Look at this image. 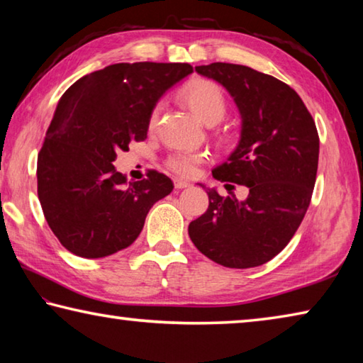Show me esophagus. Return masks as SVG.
<instances>
[{"label": "esophagus", "mask_w": 363, "mask_h": 363, "mask_svg": "<svg viewBox=\"0 0 363 363\" xmlns=\"http://www.w3.org/2000/svg\"><path fill=\"white\" fill-rule=\"evenodd\" d=\"M190 186V182L186 179H181V177H176L174 179V187L176 189H186Z\"/></svg>", "instance_id": "esophagus-1"}]
</instances>
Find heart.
Masks as SVG:
<instances>
[{
	"instance_id": "1",
	"label": "heart",
	"mask_w": 363,
	"mask_h": 363,
	"mask_svg": "<svg viewBox=\"0 0 363 363\" xmlns=\"http://www.w3.org/2000/svg\"><path fill=\"white\" fill-rule=\"evenodd\" d=\"M184 102L187 104L189 108L195 113L196 118L208 126L218 125L227 113V99L223 89L218 84L206 79H194L187 83L181 91ZM160 113V106L152 110L150 128L155 126ZM203 153L194 152H176L168 158V167L176 171L177 174L192 176L199 164L203 162Z\"/></svg>"
}]
</instances>
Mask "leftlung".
I'll return each instance as SVG.
<instances>
[{
    "instance_id": "left-lung-1",
    "label": "left lung",
    "mask_w": 363,
    "mask_h": 363,
    "mask_svg": "<svg viewBox=\"0 0 363 363\" xmlns=\"http://www.w3.org/2000/svg\"><path fill=\"white\" fill-rule=\"evenodd\" d=\"M195 72L223 84L237 104L240 140L213 177L248 187V196L224 199L200 184L210 205L189 224L190 240L224 267L261 266L286 247L309 208L318 167L315 121L296 91L266 73L224 62Z\"/></svg>"
}]
</instances>
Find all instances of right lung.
Returning <instances> with one entry per match:
<instances>
[{
	"label": "right lung",
	"mask_w": 363,
	"mask_h": 363,
	"mask_svg": "<svg viewBox=\"0 0 363 363\" xmlns=\"http://www.w3.org/2000/svg\"><path fill=\"white\" fill-rule=\"evenodd\" d=\"M194 72L189 64H113L73 83L56 107L38 153V199L49 227L70 253L96 259L125 250L150 208L173 190L158 171L128 182L116 153L144 140L152 110Z\"/></svg>",
	"instance_id": "right-lung-1"
}]
</instances>
